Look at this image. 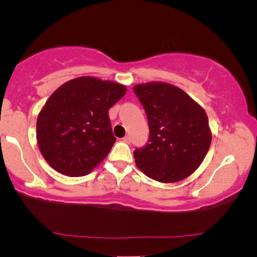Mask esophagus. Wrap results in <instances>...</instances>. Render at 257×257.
I'll list each match as a JSON object with an SVG mask.
<instances>
[{"label": "esophagus", "instance_id": "obj_1", "mask_svg": "<svg viewBox=\"0 0 257 257\" xmlns=\"http://www.w3.org/2000/svg\"><path fill=\"white\" fill-rule=\"evenodd\" d=\"M122 142L126 143V144H130V142H131V138H130V136H125L124 138H122Z\"/></svg>", "mask_w": 257, "mask_h": 257}]
</instances>
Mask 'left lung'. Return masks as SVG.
I'll return each instance as SVG.
<instances>
[{
    "mask_svg": "<svg viewBox=\"0 0 257 257\" xmlns=\"http://www.w3.org/2000/svg\"><path fill=\"white\" fill-rule=\"evenodd\" d=\"M133 91L145 108L150 128L149 143L133 153L137 166L159 182L184 180L198 170L212 143L205 110L168 83L138 84Z\"/></svg>",
    "mask_w": 257,
    "mask_h": 257,
    "instance_id": "left-lung-1",
    "label": "left lung"
}]
</instances>
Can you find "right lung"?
Returning a JSON list of instances; mask_svg holds the SVG:
<instances>
[{"instance_id": "1", "label": "right lung", "mask_w": 257, "mask_h": 257, "mask_svg": "<svg viewBox=\"0 0 257 257\" xmlns=\"http://www.w3.org/2000/svg\"><path fill=\"white\" fill-rule=\"evenodd\" d=\"M125 93L121 84L91 76L59 86L36 124L37 144L47 163L69 177L89 174L113 146L108 110Z\"/></svg>"}]
</instances>
